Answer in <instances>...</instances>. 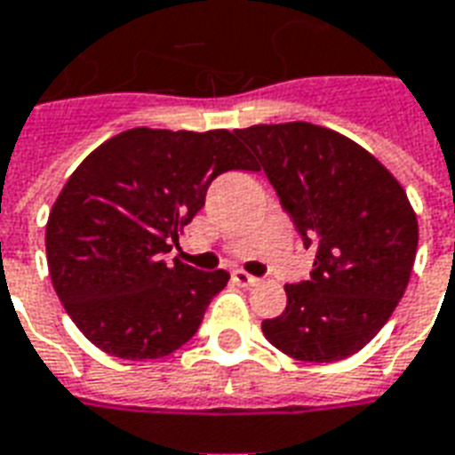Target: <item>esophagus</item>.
<instances>
[{"instance_id":"esophagus-1","label":"esophagus","mask_w":455,"mask_h":455,"mask_svg":"<svg viewBox=\"0 0 455 455\" xmlns=\"http://www.w3.org/2000/svg\"><path fill=\"white\" fill-rule=\"evenodd\" d=\"M234 282L238 283V286H258L259 279H258V276H252V274L243 272V269H235Z\"/></svg>"}]
</instances>
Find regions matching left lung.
<instances>
[{
  "label": "left lung",
  "mask_w": 455,
  "mask_h": 455,
  "mask_svg": "<svg viewBox=\"0 0 455 455\" xmlns=\"http://www.w3.org/2000/svg\"><path fill=\"white\" fill-rule=\"evenodd\" d=\"M259 159L305 248L307 282L262 322L279 351L334 363L372 341L396 310L418 252V217L389 169L351 138L307 121L235 131Z\"/></svg>",
  "instance_id": "1"
}]
</instances>
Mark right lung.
Wrapping results in <instances>:
<instances>
[{
    "label": "right lung",
    "mask_w": 455,
    "mask_h": 455,
    "mask_svg": "<svg viewBox=\"0 0 455 455\" xmlns=\"http://www.w3.org/2000/svg\"><path fill=\"white\" fill-rule=\"evenodd\" d=\"M231 169L258 172L235 131L131 128L71 173L47 220V265L68 317L97 348L150 360L196 336L228 274L166 265L164 255Z\"/></svg>",
    "instance_id": "1"
}]
</instances>
